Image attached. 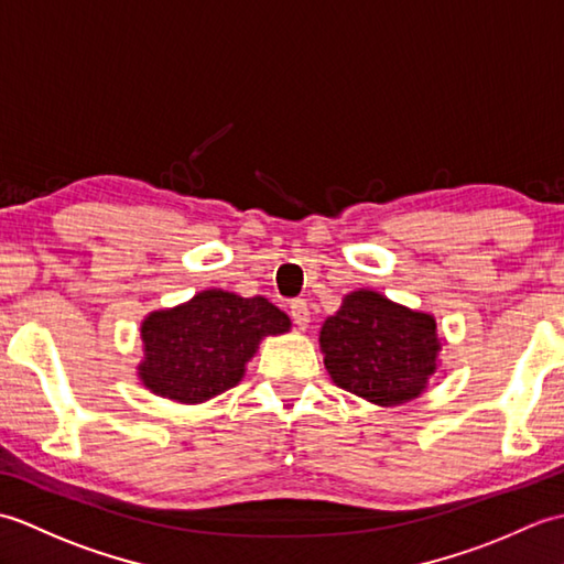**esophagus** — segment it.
<instances>
[{
	"label": "esophagus",
	"mask_w": 564,
	"mask_h": 564,
	"mask_svg": "<svg viewBox=\"0 0 564 564\" xmlns=\"http://www.w3.org/2000/svg\"><path fill=\"white\" fill-rule=\"evenodd\" d=\"M291 319H293L295 327H301V329L307 327V322H310V307H307L305 301H301V297H297V301L291 303Z\"/></svg>",
	"instance_id": "esophagus-1"
}]
</instances>
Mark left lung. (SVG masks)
<instances>
[{
  "label": "left lung",
  "instance_id": "obj_1",
  "mask_svg": "<svg viewBox=\"0 0 564 564\" xmlns=\"http://www.w3.org/2000/svg\"><path fill=\"white\" fill-rule=\"evenodd\" d=\"M319 346L332 380L373 404H402L426 388L436 370V322L373 291L344 297L327 317Z\"/></svg>",
  "mask_w": 564,
  "mask_h": 564
}]
</instances>
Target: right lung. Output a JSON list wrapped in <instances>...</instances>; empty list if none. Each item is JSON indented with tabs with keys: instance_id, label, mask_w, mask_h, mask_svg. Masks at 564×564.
<instances>
[{
	"instance_id": "1",
	"label": "right lung",
	"mask_w": 564,
	"mask_h": 564,
	"mask_svg": "<svg viewBox=\"0 0 564 564\" xmlns=\"http://www.w3.org/2000/svg\"><path fill=\"white\" fill-rule=\"evenodd\" d=\"M291 319L267 297L203 291L142 322L140 378L162 398L203 402L235 388L261 337L289 332Z\"/></svg>"
}]
</instances>
